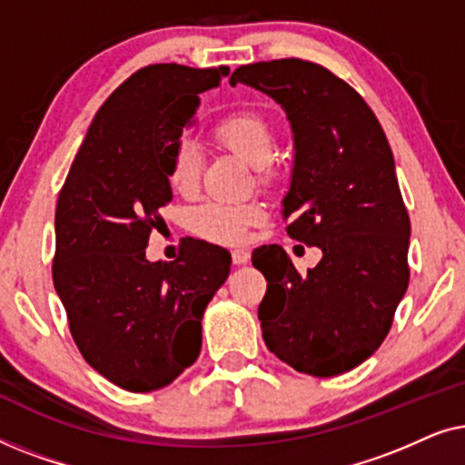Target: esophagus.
I'll list each match as a JSON object with an SVG mask.
<instances>
[{
  "mask_svg": "<svg viewBox=\"0 0 465 465\" xmlns=\"http://www.w3.org/2000/svg\"><path fill=\"white\" fill-rule=\"evenodd\" d=\"M250 258H252V253L247 250H234L232 252V262L234 264H247V262H250Z\"/></svg>",
  "mask_w": 465,
  "mask_h": 465,
  "instance_id": "34e87169",
  "label": "esophagus"
}]
</instances>
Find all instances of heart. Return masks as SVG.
Masks as SVG:
<instances>
[{"label":"heart","instance_id":"1","mask_svg":"<svg viewBox=\"0 0 465 465\" xmlns=\"http://www.w3.org/2000/svg\"><path fill=\"white\" fill-rule=\"evenodd\" d=\"M215 137L218 142L232 150L234 154L243 158L256 169L269 167L275 158L277 139L271 124L258 112H237L222 118L215 124ZM203 154L199 143L193 139H180L169 154V182L180 194L194 193L199 186ZM264 220V207L253 201L224 203L212 201L196 207L190 218V226L201 239L222 245L245 243L250 231Z\"/></svg>","mask_w":465,"mask_h":465}]
</instances>
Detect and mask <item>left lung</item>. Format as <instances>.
Segmentation results:
<instances>
[{"instance_id": "obj_1", "label": "left lung", "mask_w": 465, "mask_h": 465, "mask_svg": "<svg viewBox=\"0 0 465 465\" xmlns=\"http://www.w3.org/2000/svg\"><path fill=\"white\" fill-rule=\"evenodd\" d=\"M237 82L285 110L294 133L285 231L323 253L301 275L283 247L253 250L266 279L262 339L298 372L342 374L381 347L409 288L411 220L391 148L366 101L317 63H252L234 69Z\"/></svg>"}]
</instances>
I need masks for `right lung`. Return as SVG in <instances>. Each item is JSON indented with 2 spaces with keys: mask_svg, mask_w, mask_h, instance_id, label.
<instances>
[{
  "mask_svg": "<svg viewBox=\"0 0 465 465\" xmlns=\"http://www.w3.org/2000/svg\"><path fill=\"white\" fill-rule=\"evenodd\" d=\"M228 74L177 63L133 74L99 107L56 201L53 282L69 332L126 391L161 390L194 364L203 313L231 272V253L199 239L173 262L145 258L173 196L171 150Z\"/></svg>",
  "mask_w": 465,
  "mask_h": 465,
  "instance_id": "right-lung-1",
  "label": "right lung"
}]
</instances>
